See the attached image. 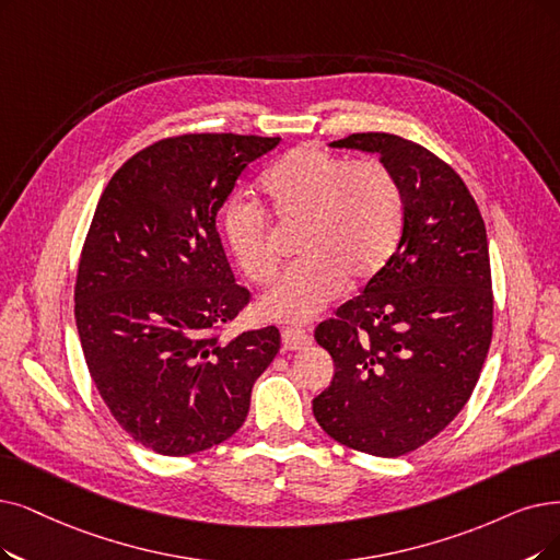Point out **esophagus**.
<instances>
[{"instance_id":"1","label":"esophagus","mask_w":560,"mask_h":560,"mask_svg":"<svg viewBox=\"0 0 560 560\" xmlns=\"http://www.w3.org/2000/svg\"><path fill=\"white\" fill-rule=\"evenodd\" d=\"M312 345L310 332H305L303 328H284L282 330V347L287 351H299Z\"/></svg>"}]
</instances>
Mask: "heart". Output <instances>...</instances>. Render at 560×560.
Instances as JSON below:
<instances>
[{"mask_svg":"<svg viewBox=\"0 0 560 560\" xmlns=\"http://www.w3.org/2000/svg\"><path fill=\"white\" fill-rule=\"evenodd\" d=\"M271 215L296 230L299 259L259 299L264 319L307 322L388 264L405 225V197L395 174L378 161H349L317 144H301L264 178ZM222 230L245 278L268 284L278 273L271 222L255 205L234 202Z\"/></svg>","mask_w":560,"mask_h":560,"instance_id":"heart-1","label":"heart"}]
</instances>
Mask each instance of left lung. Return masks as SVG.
Returning a JSON list of instances; mask_svg holds the SVG:
<instances>
[{
  "mask_svg": "<svg viewBox=\"0 0 560 560\" xmlns=\"http://www.w3.org/2000/svg\"><path fill=\"white\" fill-rule=\"evenodd\" d=\"M330 147L378 155L401 188L405 225L361 296L317 326L335 374L312 411L338 443L399 457L448 428L478 384L494 319L487 232L459 174L424 147L388 132Z\"/></svg>",
  "mask_w": 560,
  "mask_h": 560,
  "instance_id": "left-lung-1",
  "label": "left lung"
}]
</instances>
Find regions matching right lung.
<instances>
[{"label":"right lung","instance_id":"right-lung-1","mask_svg":"<svg viewBox=\"0 0 560 560\" xmlns=\"http://www.w3.org/2000/svg\"><path fill=\"white\" fill-rule=\"evenodd\" d=\"M278 144L234 132L167 138L126 161L98 199L75 324L109 413L144 448L184 457L228 441L280 349L276 326L228 342L215 335L250 301L215 215L243 170Z\"/></svg>","mask_w":560,"mask_h":560}]
</instances>
